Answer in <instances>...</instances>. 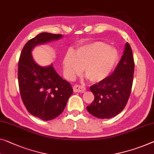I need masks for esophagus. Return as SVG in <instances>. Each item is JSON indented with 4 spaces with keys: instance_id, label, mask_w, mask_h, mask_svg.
<instances>
[{
    "instance_id": "esophagus-1",
    "label": "esophagus",
    "mask_w": 154,
    "mask_h": 154,
    "mask_svg": "<svg viewBox=\"0 0 154 154\" xmlns=\"http://www.w3.org/2000/svg\"><path fill=\"white\" fill-rule=\"evenodd\" d=\"M73 89H74V92H79V93H84L86 90V88L85 87L82 86V85H75L74 87H73Z\"/></svg>"
}]
</instances>
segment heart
Segmentation results:
<instances>
[{
	"label": "heart",
	"mask_w": 154,
	"mask_h": 154,
	"mask_svg": "<svg viewBox=\"0 0 154 154\" xmlns=\"http://www.w3.org/2000/svg\"><path fill=\"white\" fill-rule=\"evenodd\" d=\"M119 58L116 49L104 42L96 41L69 51L63 59V68L68 79H73L85 70L90 81L100 82L107 78Z\"/></svg>",
	"instance_id": "heart-1"
}]
</instances>
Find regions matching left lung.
<instances>
[{
	"label": "left lung",
	"instance_id": "left-lung-1",
	"mask_svg": "<svg viewBox=\"0 0 154 154\" xmlns=\"http://www.w3.org/2000/svg\"><path fill=\"white\" fill-rule=\"evenodd\" d=\"M134 65L131 48L127 42L123 55L114 72L90 87L94 100L87 109L92 116L108 119L124 109L131 94Z\"/></svg>",
	"mask_w": 154,
	"mask_h": 154
}]
</instances>
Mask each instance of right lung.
Segmentation results:
<instances>
[{
  "label": "right lung",
  "instance_id": "obj_1",
  "mask_svg": "<svg viewBox=\"0 0 154 154\" xmlns=\"http://www.w3.org/2000/svg\"><path fill=\"white\" fill-rule=\"evenodd\" d=\"M62 36L47 32L37 35L25 45L18 61V85L23 103L31 114L43 120H52L63 112L73 89L52 65L45 67L38 65L33 60L32 50L38 45Z\"/></svg>",
  "mask_w": 154,
  "mask_h": 154
}]
</instances>
